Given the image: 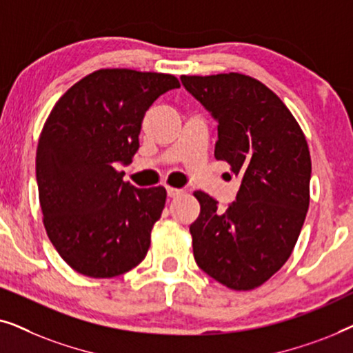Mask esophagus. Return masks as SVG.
I'll list each match as a JSON object with an SVG mask.
<instances>
[{
	"instance_id": "obj_1",
	"label": "esophagus",
	"mask_w": 353,
	"mask_h": 353,
	"mask_svg": "<svg viewBox=\"0 0 353 353\" xmlns=\"http://www.w3.org/2000/svg\"><path fill=\"white\" fill-rule=\"evenodd\" d=\"M167 194L168 197H178L183 194V190H178V188H172V186H167Z\"/></svg>"
}]
</instances>
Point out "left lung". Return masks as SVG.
Wrapping results in <instances>:
<instances>
[{"label":"left lung","mask_w":353,"mask_h":353,"mask_svg":"<svg viewBox=\"0 0 353 353\" xmlns=\"http://www.w3.org/2000/svg\"><path fill=\"white\" fill-rule=\"evenodd\" d=\"M181 83L219 122L215 159L243 176L226 210L194 192L196 263L223 286L250 291L288 262L305 221L312 176L305 134L283 101L252 77L181 75Z\"/></svg>","instance_id":"left-lung-1"}]
</instances>
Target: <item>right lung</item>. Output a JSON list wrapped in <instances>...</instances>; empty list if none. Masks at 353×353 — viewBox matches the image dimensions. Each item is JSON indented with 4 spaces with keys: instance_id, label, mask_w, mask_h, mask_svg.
I'll list each match as a JSON object with an SVG mask.
<instances>
[{
    "instance_id": "obj_1",
    "label": "right lung",
    "mask_w": 353,
    "mask_h": 353,
    "mask_svg": "<svg viewBox=\"0 0 353 353\" xmlns=\"http://www.w3.org/2000/svg\"><path fill=\"white\" fill-rule=\"evenodd\" d=\"M180 88L175 75L99 69L70 86L48 115L37 149L38 197L48 238L85 276L137 267L165 205V188L138 190L115 165L139 148L146 110Z\"/></svg>"
}]
</instances>
